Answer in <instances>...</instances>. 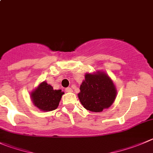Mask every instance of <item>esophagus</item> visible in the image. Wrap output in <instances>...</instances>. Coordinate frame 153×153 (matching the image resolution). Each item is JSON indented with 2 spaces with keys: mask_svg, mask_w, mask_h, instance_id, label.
<instances>
[{
  "mask_svg": "<svg viewBox=\"0 0 153 153\" xmlns=\"http://www.w3.org/2000/svg\"><path fill=\"white\" fill-rule=\"evenodd\" d=\"M66 92H67V93H72V90L71 87H67V88H66Z\"/></svg>",
  "mask_w": 153,
  "mask_h": 153,
  "instance_id": "esophagus-1",
  "label": "esophagus"
}]
</instances>
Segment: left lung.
Segmentation results:
<instances>
[{
    "label": "left lung",
    "mask_w": 153,
    "mask_h": 153,
    "mask_svg": "<svg viewBox=\"0 0 153 153\" xmlns=\"http://www.w3.org/2000/svg\"><path fill=\"white\" fill-rule=\"evenodd\" d=\"M80 90V102L84 108L93 112H101L103 109L109 108L117 95L112 81L103 72L86 74Z\"/></svg>",
    "instance_id": "1"
}]
</instances>
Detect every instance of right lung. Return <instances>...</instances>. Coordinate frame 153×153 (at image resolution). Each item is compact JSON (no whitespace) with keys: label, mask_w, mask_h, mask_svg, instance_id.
<instances>
[{"label":"right lung","mask_w":153,"mask_h":153,"mask_svg":"<svg viewBox=\"0 0 153 153\" xmlns=\"http://www.w3.org/2000/svg\"><path fill=\"white\" fill-rule=\"evenodd\" d=\"M63 94L61 90H54L46 82L41 83L31 94L34 105L43 111H51L58 107Z\"/></svg>","instance_id":"1"}]
</instances>
